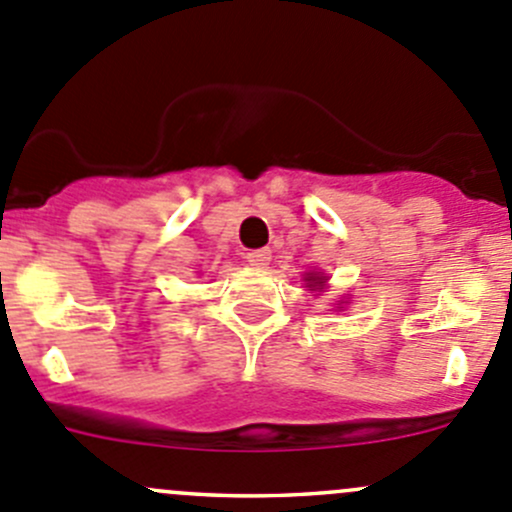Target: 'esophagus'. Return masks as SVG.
I'll list each match as a JSON object with an SVG mask.
<instances>
[{
  "mask_svg": "<svg viewBox=\"0 0 512 512\" xmlns=\"http://www.w3.org/2000/svg\"><path fill=\"white\" fill-rule=\"evenodd\" d=\"M246 261H249V266H254V268H266L268 261H271V251L268 249L249 251V254H246Z\"/></svg>",
  "mask_w": 512,
  "mask_h": 512,
  "instance_id": "esophagus-1",
  "label": "esophagus"
}]
</instances>
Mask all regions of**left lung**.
<instances>
[{"label": "left lung", "instance_id": "left-lung-1", "mask_svg": "<svg viewBox=\"0 0 512 512\" xmlns=\"http://www.w3.org/2000/svg\"><path fill=\"white\" fill-rule=\"evenodd\" d=\"M306 281H308V288H311V291H316V288L326 286L328 276H323L321 271H311V273H306Z\"/></svg>", "mask_w": 512, "mask_h": 512}]
</instances>
